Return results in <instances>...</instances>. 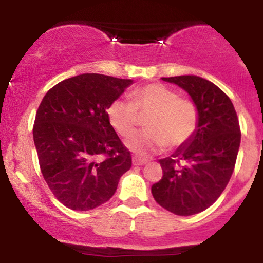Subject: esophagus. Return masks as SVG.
<instances>
[{"label": "esophagus", "mask_w": 263, "mask_h": 263, "mask_svg": "<svg viewBox=\"0 0 263 263\" xmlns=\"http://www.w3.org/2000/svg\"><path fill=\"white\" fill-rule=\"evenodd\" d=\"M147 162H148L147 159H142L140 157H134V158H132V163H134V165H143L146 164Z\"/></svg>", "instance_id": "esophagus-1"}]
</instances>
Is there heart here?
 <instances>
[{
	"mask_svg": "<svg viewBox=\"0 0 263 263\" xmlns=\"http://www.w3.org/2000/svg\"><path fill=\"white\" fill-rule=\"evenodd\" d=\"M131 101L117 99L107 107V119L112 128L127 138L137 128L140 116L146 117V131L132 136L127 147L146 157L164 147L174 149L193 137L199 125L197 104L179 96L176 90L162 84H147L129 93Z\"/></svg>",
	"mask_w": 263,
	"mask_h": 263,
	"instance_id": "b5f03b06",
	"label": "heart"
}]
</instances>
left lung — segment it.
<instances>
[{
	"label": "left lung",
	"instance_id": "left-lung-1",
	"mask_svg": "<svg viewBox=\"0 0 263 263\" xmlns=\"http://www.w3.org/2000/svg\"><path fill=\"white\" fill-rule=\"evenodd\" d=\"M162 79L189 93L198 106L199 125L174 155L159 159L163 176L152 185V195L176 215H194L215 203L230 180L240 148V123L230 98L211 81L195 75Z\"/></svg>",
	"mask_w": 263,
	"mask_h": 263
}]
</instances>
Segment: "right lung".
Returning a JSON list of instances; mask_svg holds the SVG:
<instances>
[{
  "instance_id": "right-lung-1",
  "label": "right lung",
  "mask_w": 263,
  "mask_h": 263,
  "mask_svg": "<svg viewBox=\"0 0 263 263\" xmlns=\"http://www.w3.org/2000/svg\"><path fill=\"white\" fill-rule=\"evenodd\" d=\"M131 84L102 74L77 75L54 85L39 105L33 125L39 167L54 197L69 209L106 203L131 168V153L106 112Z\"/></svg>"
}]
</instances>
